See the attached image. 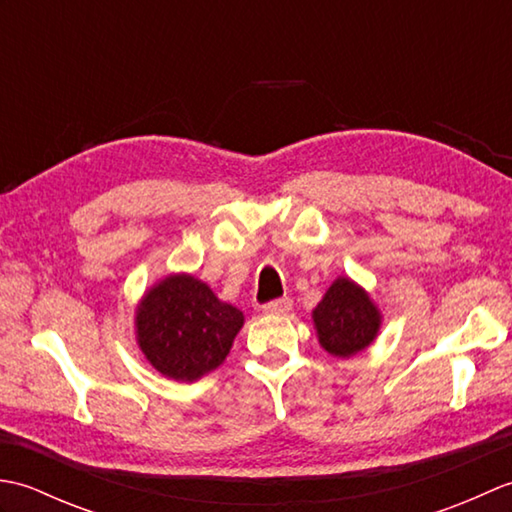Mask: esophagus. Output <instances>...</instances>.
Returning <instances> with one entry per match:
<instances>
[{
	"mask_svg": "<svg viewBox=\"0 0 512 512\" xmlns=\"http://www.w3.org/2000/svg\"><path fill=\"white\" fill-rule=\"evenodd\" d=\"M262 310H264L266 314H286V312L292 310V301H290L288 297H281V299L264 303Z\"/></svg>",
	"mask_w": 512,
	"mask_h": 512,
	"instance_id": "esophagus-1",
	"label": "esophagus"
}]
</instances>
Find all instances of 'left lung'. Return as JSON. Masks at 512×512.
Here are the masks:
<instances>
[{"instance_id": "1", "label": "left lung", "mask_w": 512, "mask_h": 512, "mask_svg": "<svg viewBox=\"0 0 512 512\" xmlns=\"http://www.w3.org/2000/svg\"><path fill=\"white\" fill-rule=\"evenodd\" d=\"M319 343L328 354L350 358L376 339L380 312L367 292L347 277L336 279L312 310Z\"/></svg>"}]
</instances>
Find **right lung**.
I'll use <instances>...</instances> for the list:
<instances>
[{"label":"right lung","instance_id":"1","mask_svg":"<svg viewBox=\"0 0 512 512\" xmlns=\"http://www.w3.org/2000/svg\"><path fill=\"white\" fill-rule=\"evenodd\" d=\"M244 314L191 275L162 279L136 312V339L162 376L193 383L224 363Z\"/></svg>","mask_w":512,"mask_h":512}]
</instances>
